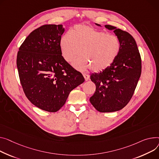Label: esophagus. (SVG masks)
<instances>
[{"instance_id":"esophagus-1","label":"esophagus","mask_w":159,"mask_h":159,"mask_svg":"<svg viewBox=\"0 0 159 159\" xmlns=\"http://www.w3.org/2000/svg\"><path fill=\"white\" fill-rule=\"evenodd\" d=\"M83 76H84V79H85L86 81H87V80H88L89 79V76L88 75H87V74H86V73H83Z\"/></svg>"}]
</instances>
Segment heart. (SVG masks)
Returning a JSON list of instances; mask_svg holds the SVG:
<instances>
[{
  "instance_id": "obj_1",
  "label": "heart",
  "mask_w": 159,
  "mask_h": 159,
  "mask_svg": "<svg viewBox=\"0 0 159 159\" xmlns=\"http://www.w3.org/2000/svg\"><path fill=\"white\" fill-rule=\"evenodd\" d=\"M60 46L62 56L66 62L72 63L81 54L82 57L74 63V66L79 70L90 68L94 72L109 68L118 57L121 49L118 36L85 25H76L71 29L69 35L61 38Z\"/></svg>"
}]
</instances>
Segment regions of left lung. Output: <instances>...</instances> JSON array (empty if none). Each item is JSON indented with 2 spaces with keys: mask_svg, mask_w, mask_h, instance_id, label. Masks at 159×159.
Listing matches in <instances>:
<instances>
[{
  "mask_svg": "<svg viewBox=\"0 0 159 159\" xmlns=\"http://www.w3.org/2000/svg\"><path fill=\"white\" fill-rule=\"evenodd\" d=\"M105 27L114 30L120 41L121 49L109 68L90 75L96 90L89 100L98 111L111 112L121 110L131 100L141 76V58L131 34L110 25Z\"/></svg>",
  "mask_w": 159,
  "mask_h": 159,
  "instance_id": "1",
  "label": "left lung"
}]
</instances>
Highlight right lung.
Segmentation results:
<instances>
[{
  "instance_id": "right-lung-1",
  "label": "right lung",
  "mask_w": 159,
  "mask_h": 159,
  "mask_svg": "<svg viewBox=\"0 0 159 159\" xmlns=\"http://www.w3.org/2000/svg\"><path fill=\"white\" fill-rule=\"evenodd\" d=\"M62 25L47 24L31 32L20 45L16 65L23 91L37 107L59 111L70 93L84 82L82 74L63 58Z\"/></svg>"
}]
</instances>
